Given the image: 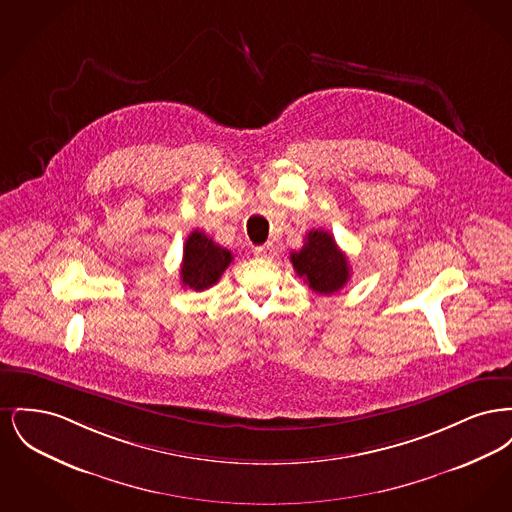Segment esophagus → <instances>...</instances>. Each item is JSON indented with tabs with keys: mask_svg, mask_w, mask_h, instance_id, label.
I'll return each instance as SVG.
<instances>
[{
	"mask_svg": "<svg viewBox=\"0 0 512 512\" xmlns=\"http://www.w3.org/2000/svg\"><path fill=\"white\" fill-rule=\"evenodd\" d=\"M253 253H255V257H259V259L270 261V259H274L276 249L272 247V244L259 245V247H255V249H253Z\"/></svg>",
	"mask_w": 512,
	"mask_h": 512,
	"instance_id": "1",
	"label": "esophagus"
}]
</instances>
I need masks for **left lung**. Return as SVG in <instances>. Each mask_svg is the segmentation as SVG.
Returning a JSON list of instances; mask_svg holds the SVG:
<instances>
[{"label": "left lung", "instance_id": "1", "mask_svg": "<svg viewBox=\"0 0 512 512\" xmlns=\"http://www.w3.org/2000/svg\"><path fill=\"white\" fill-rule=\"evenodd\" d=\"M295 272L320 295L340 292L349 280V263L334 236L324 230H311L305 244L290 255Z\"/></svg>", "mask_w": 512, "mask_h": 512}]
</instances>
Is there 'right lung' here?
<instances>
[{
    "mask_svg": "<svg viewBox=\"0 0 512 512\" xmlns=\"http://www.w3.org/2000/svg\"><path fill=\"white\" fill-rule=\"evenodd\" d=\"M232 251L215 244L203 232L194 230L186 244L180 267V278L186 288L203 292L219 282L222 272L232 263Z\"/></svg>",
    "mask_w": 512,
    "mask_h": 512,
    "instance_id": "1",
    "label": "right lung"
}]
</instances>
